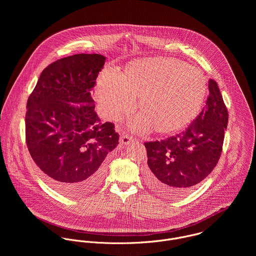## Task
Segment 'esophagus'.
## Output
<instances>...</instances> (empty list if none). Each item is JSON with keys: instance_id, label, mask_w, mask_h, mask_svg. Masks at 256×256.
<instances>
[{"instance_id": "34e87169", "label": "esophagus", "mask_w": 256, "mask_h": 256, "mask_svg": "<svg viewBox=\"0 0 256 256\" xmlns=\"http://www.w3.org/2000/svg\"><path fill=\"white\" fill-rule=\"evenodd\" d=\"M133 142V139L131 138V137H129L128 135H124V136H122L121 138H120V143L122 144V145H129V144H131Z\"/></svg>"}]
</instances>
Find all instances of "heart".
Returning <instances> with one entry per match:
<instances>
[{"mask_svg": "<svg viewBox=\"0 0 256 256\" xmlns=\"http://www.w3.org/2000/svg\"><path fill=\"white\" fill-rule=\"evenodd\" d=\"M207 92L203 73L180 60L154 57L130 62L124 73L104 68L96 82L94 96L104 117L118 120L134 108L141 114L131 122L135 131L152 127L158 133L176 132L199 114Z\"/></svg>", "mask_w": 256, "mask_h": 256, "instance_id": "obj_1", "label": "heart"}]
</instances>
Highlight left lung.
Segmentation results:
<instances>
[{
    "label": "left lung",
    "instance_id": "1",
    "mask_svg": "<svg viewBox=\"0 0 256 256\" xmlns=\"http://www.w3.org/2000/svg\"><path fill=\"white\" fill-rule=\"evenodd\" d=\"M228 120L219 86L210 80L206 108L184 132L145 143L150 188L164 197L178 198L206 178L219 160Z\"/></svg>",
    "mask_w": 256,
    "mask_h": 256
}]
</instances>
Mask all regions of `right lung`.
Listing matches in <instances>:
<instances>
[{"mask_svg": "<svg viewBox=\"0 0 256 256\" xmlns=\"http://www.w3.org/2000/svg\"><path fill=\"white\" fill-rule=\"evenodd\" d=\"M100 54H76L50 64L28 98L26 145L45 180L78 197L104 180L106 158L117 145L114 124L102 123L90 90L104 68Z\"/></svg>", "mask_w": 256, "mask_h": 256, "instance_id": "obj_1", "label": "right lung"}]
</instances>
